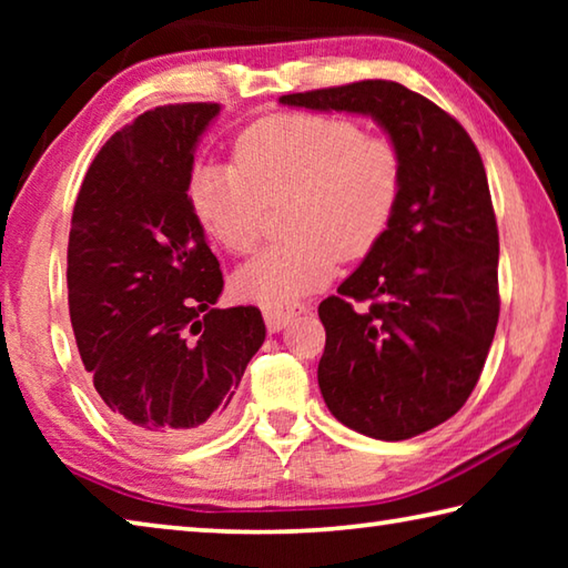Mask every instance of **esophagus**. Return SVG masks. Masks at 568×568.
I'll return each mask as SVG.
<instances>
[{"instance_id": "esophagus-1", "label": "esophagus", "mask_w": 568, "mask_h": 568, "mask_svg": "<svg viewBox=\"0 0 568 568\" xmlns=\"http://www.w3.org/2000/svg\"><path fill=\"white\" fill-rule=\"evenodd\" d=\"M305 311H307L305 303L285 301V303H277V305H265L263 307V318L267 323V328H271V333H277V331H283L293 318H297V315H303Z\"/></svg>"}]
</instances>
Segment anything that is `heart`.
Returning <instances> with one entry per match:
<instances>
[{"label": "heart", "instance_id": "b5f03b06", "mask_svg": "<svg viewBox=\"0 0 568 568\" xmlns=\"http://www.w3.org/2000/svg\"><path fill=\"white\" fill-rule=\"evenodd\" d=\"M235 160L237 168L197 170L190 197L203 227L235 255L261 243L267 205L293 200L287 230L295 237L267 247L235 277L237 295L261 305L318 291L341 255H368L388 233L406 178L396 142L335 114L261 120L237 140Z\"/></svg>", "mask_w": 568, "mask_h": 568}]
</instances>
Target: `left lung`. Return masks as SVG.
Masks as SVG:
<instances>
[{
  "label": "left lung",
  "instance_id": "1",
  "mask_svg": "<svg viewBox=\"0 0 568 568\" xmlns=\"http://www.w3.org/2000/svg\"><path fill=\"white\" fill-rule=\"evenodd\" d=\"M281 104L376 120L406 178L381 243L325 297L318 386L343 426L406 440L448 420L484 371L498 323V227L468 132L398 82L283 94ZM371 300L355 312L352 301Z\"/></svg>",
  "mask_w": 568,
  "mask_h": 568
}]
</instances>
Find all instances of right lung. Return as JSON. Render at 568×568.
Instances as JSON below:
<instances>
[{
  "label": "right lung",
  "instance_id": "1",
  "mask_svg": "<svg viewBox=\"0 0 568 568\" xmlns=\"http://www.w3.org/2000/svg\"><path fill=\"white\" fill-rule=\"evenodd\" d=\"M217 114L215 102L140 114L92 160L72 213L77 348L112 420L148 444L207 436L265 341L257 307H215L223 273L187 197Z\"/></svg>",
  "mask_w": 568,
  "mask_h": 568
}]
</instances>
